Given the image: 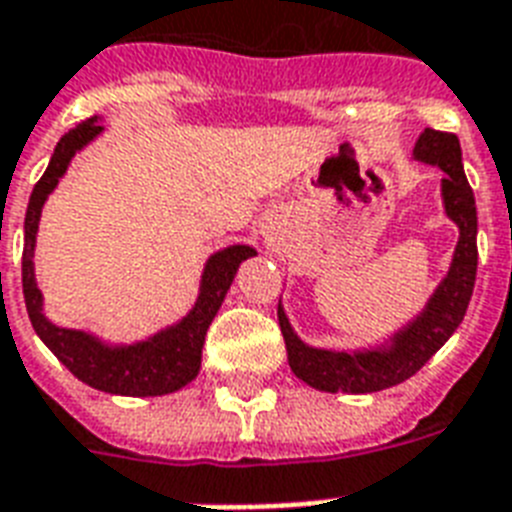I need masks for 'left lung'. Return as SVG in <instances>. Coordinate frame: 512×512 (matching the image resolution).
I'll return each instance as SVG.
<instances>
[{
	"label": "left lung",
	"mask_w": 512,
	"mask_h": 512,
	"mask_svg": "<svg viewBox=\"0 0 512 512\" xmlns=\"http://www.w3.org/2000/svg\"><path fill=\"white\" fill-rule=\"evenodd\" d=\"M412 159L444 172L441 177V204L444 215L457 225L449 271L441 279L428 303L406 327L390 335L382 345L364 350H332L308 345L289 324V316L279 300V327L287 345L292 372L311 388L324 393H377L409 380L433 353L454 335L468 311L478 268V215L476 199L462 170V148L452 132L425 130L414 143Z\"/></svg>",
	"instance_id": "1"
}]
</instances>
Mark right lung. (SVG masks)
I'll list each match as a JSON object with an SVG mask.
<instances>
[{
  "instance_id": "1",
  "label": "right lung",
  "mask_w": 512,
  "mask_h": 512,
  "mask_svg": "<svg viewBox=\"0 0 512 512\" xmlns=\"http://www.w3.org/2000/svg\"><path fill=\"white\" fill-rule=\"evenodd\" d=\"M100 122H103V116H92L87 122L76 124L74 130H68L58 140L42 180L34 185V193L28 199L26 223H23V297H26V311L39 340L84 385L111 393V396H167V393H175L191 380H196L209 324L220 311L239 265L249 257H255L257 252L249 244H231V247L212 252L204 263V271H201L199 295H196L191 311L185 313L183 319H177L175 324L159 329L143 340L114 342L100 337L92 329L60 327L52 319H47L44 295L36 284L34 268L39 220H42V209L50 199V193L66 177L74 156L82 154L84 148L106 132V127Z\"/></svg>"
}]
</instances>
